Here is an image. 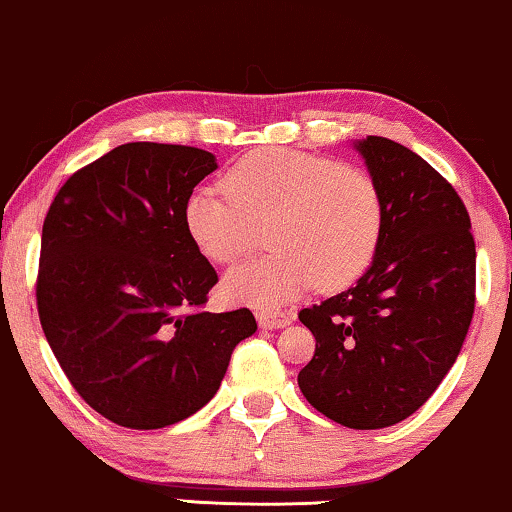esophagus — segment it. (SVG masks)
Masks as SVG:
<instances>
[{"label":"esophagus","instance_id":"1","mask_svg":"<svg viewBox=\"0 0 512 512\" xmlns=\"http://www.w3.org/2000/svg\"><path fill=\"white\" fill-rule=\"evenodd\" d=\"M294 320L292 313L287 311H262L257 313V322L262 329H280L287 327Z\"/></svg>","mask_w":512,"mask_h":512}]
</instances>
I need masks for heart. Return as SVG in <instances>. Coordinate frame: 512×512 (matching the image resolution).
Here are the masks:
<instances>
[{"instance_id":"b5f03b06","label":"heart","mask_w":512,"mask_h":512,"mask_svg":"<svg viewBox=\"0 0 512 512\" xmlns=\"http://www.w3.org/2000/svg\"><path fill=\"white\" fill-rule=\"evenodd\" d=\"M222 194L197 190L183 206L185 232L213 264H234L264 229L271 255L236 266L222 292L234 304L278 311L318 283L341 290L369 269L383 236L378 183L357 167L264 148L243 155L220 181Z\"/></svg>"}]
</instances>
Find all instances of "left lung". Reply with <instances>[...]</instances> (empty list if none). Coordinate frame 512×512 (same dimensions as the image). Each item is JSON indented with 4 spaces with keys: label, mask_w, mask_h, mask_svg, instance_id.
<instances>
[{
    "label": "left lung",
    "mask_w": 512,
    "mask_h": 512,
    "mask_svg": "<svg viewBox=\"0 0 512 512\" xmlns=\"http://www.w3.org/2000/svg\"><path fill=\"white\" fill-rule=\"evenodd\" d=\"M385 204L378 253L348 290L304 308L315 355L299 390L350 429L392 427L455 364L475 308L471 218L438 171L385 136L355 141Z\"/></svg>",
    "instance_id": "8db88e82"
}]
</instances>
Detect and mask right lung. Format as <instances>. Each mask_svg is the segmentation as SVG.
<instances>
[{"label":"right lung","mask_w":512,"mask_h":512,"mask_svg":"<svg viewBox=\"0 0 512 512\" xmlns=\"http://www.w3.org/2000/svg\"><path fill=\"white\" fill-rule=\"evenodd\" d=\"M215 155L136 141L78 169L41 232L39 320L81 399L127 429L204 408L257 329L248 308L201 311L218 273L185 232L183 206Z\"/></svg>","instance_id":"obj_1"}]
</instances>
